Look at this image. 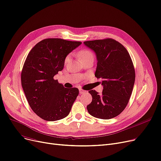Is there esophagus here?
<instances>
[{"label": "esophagus", "mask_w": 161, "mask_h": 161, "mask_svg": "<svg viewBox=\"0 0 161 161\" xmlns=\"http://www.w3.org/2000/svg\"><path fill=\"white\" fill-rule=\"evenodd\" d=\"M86 92V91H85V90H83V89H80V94L85 93Z\"/></svg>", "instance_id": "34e87169"}]
</instances>
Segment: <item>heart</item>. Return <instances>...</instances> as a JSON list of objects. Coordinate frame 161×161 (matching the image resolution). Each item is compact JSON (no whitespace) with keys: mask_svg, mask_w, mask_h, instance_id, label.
<instances>
[{"mask_svg":"<svg viewBox=\"0 0 161 161\" xmlns=\"http://www.w3.org/2000/svg\"><path fill=\"white\" fill-rule=\"evenodd\" d=\"M78 56H79V58L80 59L83 61L85 59L92 57V56H93V53L92 51H90L89 50H87V49H83V50H81L80 51L79 53H78ZM69 58H70V57H69V56H67V57H66L65 60H64V62L65 64H66L67 62H68V61L69 60Z\"/></svg>","mask_w":161,"mask_h":161,"instance_id":"1","label":"heart"}]
</instances>
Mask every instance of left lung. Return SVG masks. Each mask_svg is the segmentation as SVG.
Instances as JSON below:
<instances>
[{
  "instance_id": "1",
  "label": "left lung",
  "mask_w": 161,
  "mask_h": 161,
  "mask_svg": "<svg viewBox=\"0 0 161 161\" xmlns=\"http://www.w3.org/2000/svg\"><path fill=\"white\" fill-rule=\"evenodd\" d=\"M84 44L96 54L95 76L103 86L101 93L89 91L92 101L87 111L95 118L110 119L119 115L129 102L136 78L133 62L126 48L113 39L87 41Z\"/></svg>"
}]
</instances>
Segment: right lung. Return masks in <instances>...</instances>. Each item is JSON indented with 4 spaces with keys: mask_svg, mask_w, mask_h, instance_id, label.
I'll return each instance as SVG.
<instances>
[{
    "mask_svg": "<svg viewBox=\"0 0 161 161\" xmlns=\"http://www.w3.org/2000/svg\"><path fill=\"white\" fill-rule=\"evenodd\" d=\"M81 44L80 41L45 39L27 55L21 74L22 86L31 108L42 119L61 120L70 112L79 89L65 88L54 76L62 70L66 56Z\"/></svg>",
    "mask_w": 161,
    "mask_h": 161,
    "instance_id": "add662e5",
    "label": "right lung"
}]
</instances>
